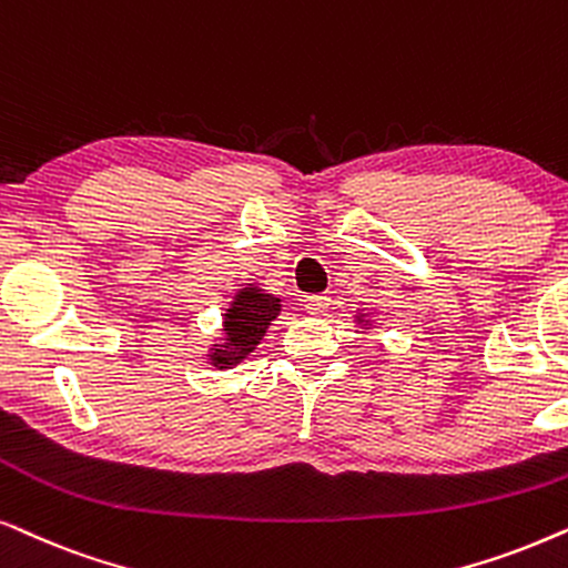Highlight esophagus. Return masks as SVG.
I'll use <instances>...</instances> for the list:
<instances>
[{
    "mask_svg": "<svg viewBox=\"0 0 568 568\" xmlns=\"http://www.w3.org/2000/svg\"><path fill=\"white\" fill-rule=\"evenodd\" d=\"M304 308L306 314L312 316H320L329 308V296H324V293H316V296H306L304 298Z\"/></svg>",
    "mask_w": 568,
    "mask_h": 568,
    "instance_id": "34e87169",
    "label": "esophagus"
}]
</instances>
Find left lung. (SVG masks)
Returning <instances> with one entry per match:
<instances>
[{
	"label": "left lung",
	"mask_w": 568,
	"mask_h": 568,
	"mask_svg": "<svg viewBox=\"0 0 568 568\" xmlns=\"http://www.w3.org/2000/svg\"><path fill=\"white\" fill-rule=\"evenodd\" d=\"M358 322H363V316H358Z\"/></svg>",
	"instance_id": "obj_1"
}]
</instances>
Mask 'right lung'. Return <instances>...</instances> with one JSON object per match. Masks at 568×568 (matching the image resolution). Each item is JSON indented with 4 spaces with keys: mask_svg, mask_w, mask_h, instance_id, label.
I'll list each match as a JSON object with an SVG mask.
<instances>
[{
    "mask_svg": "<svg viewBox=\"0 0 568 568\" xmlns=\"http://www.w3.org/2000/svg\"><path fill=\"white\" fill-rule=\"evenodd\" d=\"M280 314V298L248 283L236 293L231 308L223 314V343L210 347V363L215 368H231L260 345L272 320Z\"/></svg>",
    "mask_w": 568,
    "mask_h": 568,
    "instance_id": "obj_1",
    "label": "right lung"
}]
</instances>
